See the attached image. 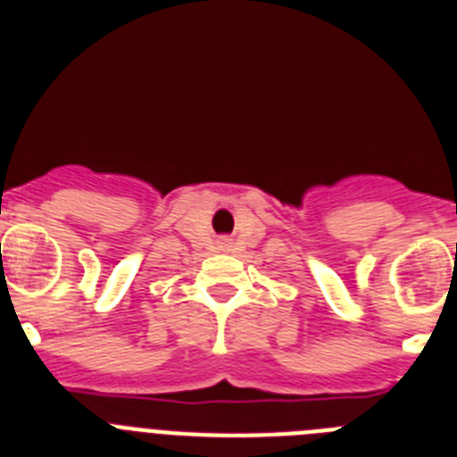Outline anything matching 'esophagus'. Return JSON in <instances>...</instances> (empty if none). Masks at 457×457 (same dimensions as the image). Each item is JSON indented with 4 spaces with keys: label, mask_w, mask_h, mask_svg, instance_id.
Returning a JSON list of instances; mask_svg holds the SVG:
<instances>
[{
    "label": "esophagus",
    "mask_w": 457,
    "mask_h": 457,
    "mask_svg": "<svg viewBox=\"0 0 457 457\" xmlns=\"http://www.w3.org/2000/svg\"><path fill=\"white\" fill-rule=\"evenodd\" d=\"M220 245H221V247H228V242H220Z\"/></svg>",
    "instance_id": "obj_1"
}]
</instances>
